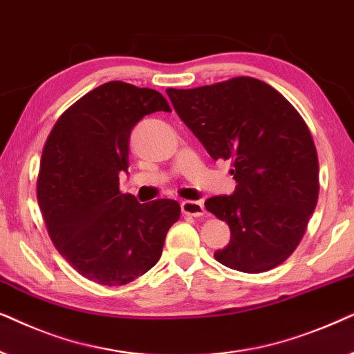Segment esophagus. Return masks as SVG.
Returning a JSON list of instances; mask_svg holds the SVG:
<instances>
[{
    "label": "esophagus",
    "mask_w": 354,
    "mask_h": 354,
    "mask_svg": "<svg viewBox=\"0 0 354 354\" xmlns=\"http://www.w3.org/2000/svg\"><path fill=\"white\" fill-rule=\"evenodd\" d=\"M181 210H183V214L191 215V216H202L205 214L204 202H201V201H183Z\"/></svg>",
    "instance_id": "esophagus-1"
}]
</instances>
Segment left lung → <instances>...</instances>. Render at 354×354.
<instances>
[{"label":"left lung","mask_w":354,"mask_h":354,"mask_svg":"<svg viewBox=\"0 0 354 354\" xmlns=\"http://www.w3.org/2000/svg\"><path fill=\"white\" fill-rule=\"evenodd\" d=\"M167 93L210 157L233 162V194L205 201L232 232L215 259L246 273L280 266L303 238L319 197L317 152L304 120L254 77Z\"/></svg>","instance_id":"obj_1"}]
</instances>
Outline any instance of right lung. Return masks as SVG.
I'll return each instance as SVG.
<instances>
[{
  "label": "right lung",
  "instance_id": "add662e5",
  "mask_svg": "<svg viewBox=\"0 0 354 354\" xmlns=\"http://www.w3.org/2000/svg\"><path fill=\"white\" fill-rule=\"evenodd\" d=\"M171 111L152 88L111 81L86 93L56 121L41 155L39 205L58 252L82 277L121 286L149 272L178 221L176 201L139 204L120 192L134 126Z\"/></svg>",
  "mask_w": 354,
  "mask_h": 354
}]
</instances>
